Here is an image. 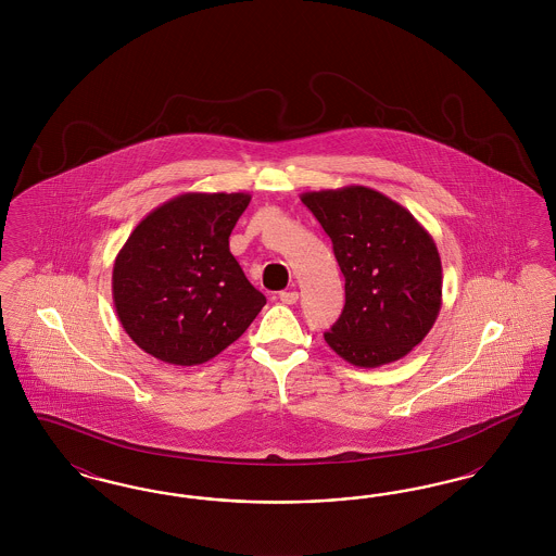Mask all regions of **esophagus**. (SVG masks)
Listing matches in <instances>:
<instances>
[{
    "label": "esophagus",
    "instance_id": "34e87169",
    "mask_svg": "<svg viewBox=\"0 0 556 556\" xmlns=\"http://www.w3.org/2000/svg\"><path fill=\"white\" fill-rule=\"evenodd\" d=\"M279 300H281L283 304H295V302H298V291H281V293H279Z\"/></svg>",
    "mask_w": 556,
    "mask_h": 556
}]
</instances>
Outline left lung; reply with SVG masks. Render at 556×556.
I'll return each instance as SVG.
<instances>
[{"label":"left lung","instance_id":"obj_1","mask_svg":"<svg viewBox=\"0 0 556 556\" xmlns=\"http://www.w3.org/2000/svg\"><path fill=\"white\" fill-rule=\"evenodd\" d=\"M331 238L345 279L342 317L325 342L354 367L400 361L424 342L442 308V261L424 225L365 186L302 193Z\"/></svg>","mask_w":556,"mask_h":556}]
</instances>
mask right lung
Wrapping results in <instances>:
<instances>
[{
	"label": "right lung",
	"mask_w": 556,
	"mask_h": 556,
	"mask_svg": "<svg viewBox=\"0 0 556 556\" xmlns=\"http://www.w3.org/2000/svg\"><path fill=\"white\" fill-rule=\"evenodd\" d=\"M250 193H181L132 229L112 268V300L135 344L193 367L233 344L266 298L243 275L229 236Z\"/></svg>",
	"instance_id": "1"
}]
</instances>
